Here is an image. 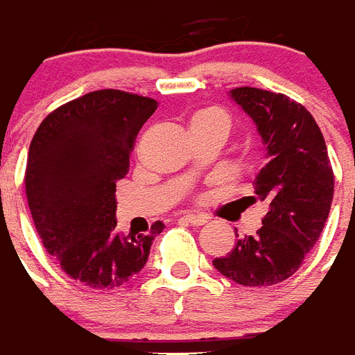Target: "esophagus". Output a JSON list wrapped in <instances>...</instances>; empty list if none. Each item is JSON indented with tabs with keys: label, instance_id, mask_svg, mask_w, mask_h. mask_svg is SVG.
<instances>
[{
	"label": "esophagus",
	"instance_id": "esophagus-1",
	"mask_svg": "<svg viewBox=\"0 0 355 355\" xmlns=\"http://www.w3.org/2000/svg\"><path fill=\"white\" fill-rule=\"evenodd\" d=\"M181 220L187 223H191V225H194V227H200L207 222V218L198 216V214H185V216L181 218Z\"/></svg>",
	"mask_w": 355,
	"mask_h": 355
}]
</instances>
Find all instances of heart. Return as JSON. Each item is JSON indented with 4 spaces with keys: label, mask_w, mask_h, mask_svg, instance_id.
I'll return each instance as SVG.
<instances>
[{
    "label": "heart",
    "mask_w": 355,
    "mask_h": 355,
    "mask_svg": "<svg viewBox=\"0 0 355 355\" xmlns=\"http://www.w3.org/2000/svg\"><path fill=\"white\" fill-rule=\"evenodd\" d=\"M201 119H214V121H220V123H222L223 126H225V128H227V117H225V115H223V113H220V112L198 113V115H196V117L192 119V123H194V121H201Z\"/></svg>",
    "instance_id": "1"
}]
</instances>
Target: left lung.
I'll list each match as a JSON object with an SVG mask.
<instances>
[{"instance_id": "obj_1", "label": "left lung", "mask_w": 355, "mask_h": 355, "mask_svg": "<svg viewBox=\"0 0 355 355\" xmlns=\"http://www.w3.org/2000/svg\"><path fill=\"white\" fill-rule=\"evenodd\" d=\"M229 98L262 137L268 163L253 185L268 212L254 236L238 238L212 266L242 286L279 284L300 268L328 220L334 200L328 150L311 113L282 93L236 87Z\"/></svg>"}]
</instances>
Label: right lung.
<instances>
[{
  "label": "right lung",
  "instance_id": "right-lung-1",
  "mask_svg": "<svg viewBox=\"0 0 355 355\" xmlns=\"http://www.w3.org/2000/svg\"><path fill=\"white\" fill-rule=\"evenodd\" d=\"M154 98L119 89L92 92L44 119L27 157L25 192L44 248L73 280L117 288L146 266L148 234L117 227L115 183L130 170L133 139L155 112Z\"/></svg>",
  "mask_w": 355,
  "mask_h": 355
}]
</instances>
